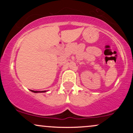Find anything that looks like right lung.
Listing matches in <instances>:
<instances>
[{"instance_id":"add662e5","label":"right lung","mask_w":133,"mask_h":133,"mask_svg":"<svg viewBox=\"0 0 133 133\" xmlns=\"http://www.w3.org/2000/svg\"><path fill=\"white\" fill-rule=\"evenodd\" d=\"M30 91H32V92H36V93H37V92H46L47 91H33V90H30Z\"/></svg>"}]
</instances>
